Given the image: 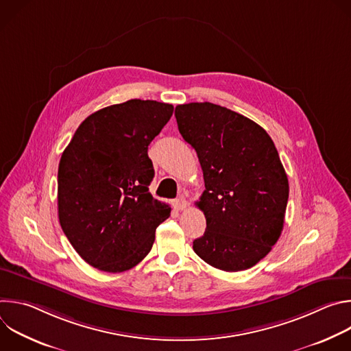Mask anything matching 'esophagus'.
I'll return each mask as SVG.
<instances>
[{
    "label": "esophagus",
    "instance_id": "obj_1",
    "mask_svg": "<svg viewBox=\"0 0 351 351\" xmlns=\"http://www.w3.org/2000/svg\"><path fill=\"white\" fill-rule=\"evenodd\" d=\"M173 206H175V208H176L178 211H183V210H186V208L189 207V203L186 202V199H184L183 197H180V198L175 199V203H173Z\"/></svg>",
    "mask_w": 351,
    "mask_h": 351
}]
</instances>
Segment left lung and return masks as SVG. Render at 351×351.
<instances>
[{"label":"left lung","mask_w":351,"mask_h":351,"mask_svg":"<svg viewBox=\"0 0 351 351\" xmlns=\"http://www.w3.org/2000/svg\"><path fill=\"white\" fill-rule=\"evenodd\" d=\"M175 117L206 183L195 206L207 228L193 241L194 253L226 272L254 267L278 241L289 198L272 138L252 119L213 103L178 106Z\"/></svg>","instance_id":"1"}]
</instances>
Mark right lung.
<instances>
[{
	"instance_id": "obj_1",
	"label": "right lung",
	"mask_w": 351,
	"mask_h": 351,
	"mask_svg": "<svg viewBox=\"0 0 351 351\" xmlns=\"http://www.w3.org/2000/svg\"><path fill=\"white\" fill-rule=\"evenodd\" d=\"M173 114L171 104L129 99L87 117L58 167V218L76 253L104 272L136 267L152 250L171 207L148 191L149 143Z\"/></svg>"
}]
</instances>
